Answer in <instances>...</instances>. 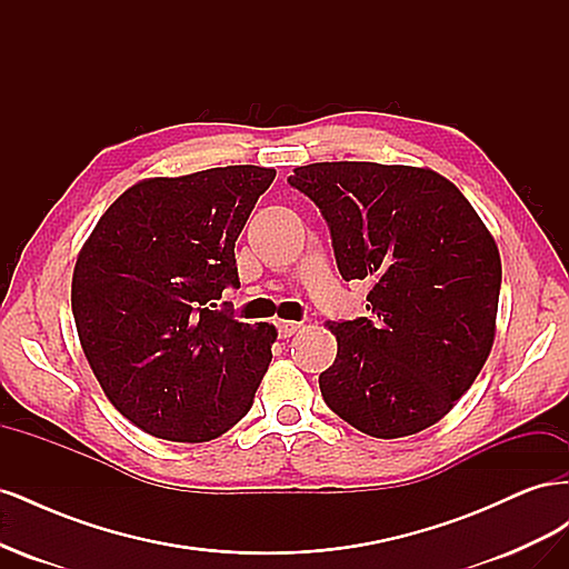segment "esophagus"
<instances>
[{
  "label": "esophagus",
  "instance_id": "obj_1",
  "mask_svg": "<svg viewBox=\"0 0 569 569\" xmlns=\"http://www.w3.org/2000/svg\"><path fill=\"white\" fill-rule=\"evenodd\" d=\"M299 327H301V322H295V320H278V335L282 339H287V337L295 335Z\"/></svg>",
  "mask_w": 569,
  "mask_h": 569
}]
</instances>
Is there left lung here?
I'll return each instance as SVG.
<instances>
[{
    "label": "left lung",
    "mask_w": 569,
    "mask_h": 569,
    "mask_svg": "<svg viewBox=\"0 0 569 569\" xmlns=\"http://www.w3.org/2000/svg\"><path fill=\"white\" fill-rule=\"evenodd\" d=\"M330 226L341 278L370 282L368 318L330 325L325 403L377 439L439 422L487 363L501 256L460 189L429 168L335 161L287 180Z\"/></svg>",
    "instance_id": "obj_1"
}]
</instances>
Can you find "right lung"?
I'll return each mask as SVG.
<instances>
[{"label":"right lung","instance_id":"add662e5","mask_svg":"<svg viewBox=\"0 0 569 569\" xmlns=\"http://www.w3.org/2000/svg\"><path fill=\"white\" fill-rule=\"evenodd\" d=\"M272 168L151 178L84 242L71 287L78 337L107 399L147 435L211 441L242 420L278 330L218 303L239 287L234 242Z\"/></svg>","mask_w":569,"mask_h":569}]
</instances>
